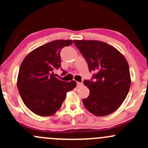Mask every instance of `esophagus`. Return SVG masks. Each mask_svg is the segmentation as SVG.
<instances>
[{"mask_svg":"<svg viewBox=\"0 0 148 148\" xmlns=\"http://www.w3.org/2000/svg\"><path fill=\"white\" fill-rule=\"evenodd\" d=\"M82 85H83V84H82V82H77V86L78 87L82 86Z\"/></svg>","mask_w":148,"mask_h":148,"instance_id":"esophagus-1","label":"esophagus"}]
</instances>
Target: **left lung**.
<instances>
[{"instance_id": "left-lung-1", "label": "left lung", "mask_w": 148, "mask_h": 148, "mask_svg": "<svg viewBox=\"0 0 148 148\" xmlns=\"http://www.w3.org/2000/svg\"><path fill=\"white\" fill-rule=\"evenodd\" d=\"M86 60L92 80H85L90 95L82 99L85 108L97 116L114 112L122 104L131 87L129 66L123 55L105 42L73 40Z\"/></svg>"}]
</instances>
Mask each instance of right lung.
I'll use <instances>...</instances> for the list:
<instances>
[{
  "instance_id": "right-lung-1",
  "label": "right lung",
  "mask_w": 148,
  "mask_h": 148,
  "mask_svg": "<svg viewBox=\"0 0 148 148\" xmlns=\"http://www.w3.org/2000/svg\"><path fill=\"white\" fill-rule=\"evenodd\" d=\"M73 42L61 39L47 43L30 52L22 62L17 86L24 104L36 115L54 114L61 107L66 93L76 87L75 81L60 80L54 75L61 67V49Z\"/></svg>"
}]
</instances>
